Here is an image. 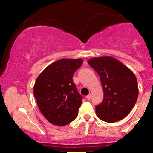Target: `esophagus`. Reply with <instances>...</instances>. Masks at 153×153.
<instances>
[{"instance_id": "esophagus-1", "label": "esophagus", "mask_w": 153, "mask_h": 153, "mask_svg": "<svg viewBox=\"0 0 153 153\" xmlns=\"http://www.w3.org/2000/svg\"><path fill=\"white\" fill-rule=\"evenodd\" d=\"M85 98H86L88 100H90L91 99V94H88V96H85Z\"/></svg>"}]
</instances>
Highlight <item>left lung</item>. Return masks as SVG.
<instances>
[{
  "instance_id": "8db88e82",
  "label": "left lung",
  "mask_w": 153,
  "mask_h": 153,
  "mask_svg": "<svg viewBox=\"0 0 153 153\" xmlns=\"http://www.w3.org/2000/svg\"><path fill=\"white\" fill-rule=\"evenodd\" d=\"M88 63L99 74L103 90V101L96 106L97 117L109 123L125 118L138 98L137 80L133 72L111 57H93Z\"/></svg>"
}]
</instances>
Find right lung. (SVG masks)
Here are the masks:
<instances>
[{"label":"right lung","instance_id":"right-lung-1","mask_svg":"<svg viewBox=\"0 0 153 153\" xmlns=\"http://www.w3.org/2000/svg\"><path fill=\"white\" fill-rule=\"evenodd\" d=\"M82 59H61L47 66L38 76L34 94L38 107L51 124L65 126L76 119L82 96L73 81Z\"/></svg>","mask_w":153,"mask_h":153}]
</instances>
